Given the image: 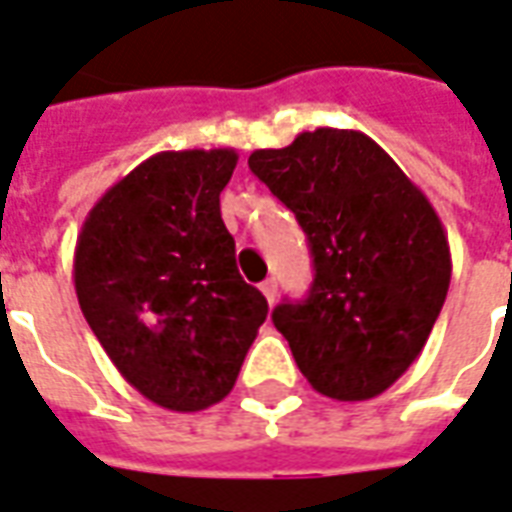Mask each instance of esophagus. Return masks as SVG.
Returning <instances> with one entry per match:
<instances>
[{"label":"esophagus","instance_id":"34e87169","mask_svg":"<svg viewBox=\"0 0 512 512\" xmlns=\"http://www.w3.org/2000/svg\"><path fill=\"white\" fill-rule=\"evenodd\" d=\"M262 295L267 297V303L273 306L275 303V297H278V284H275V278H267L262 284Z\"/></svg>","mask_w":512,"mask_h":512}]
</instances>
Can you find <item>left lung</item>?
I'll return each instance as SVG.
<instances>
[{"label": "left lung", "instance_id": "1", "mask_svg": "<svg viewBox=\"0 0 512 512\" xmlns=\"http://www.w3.org/2000/svg\"><path fill=\"white\" fill-rule=\"evenodd\" d=\"M248 165L295 212L314 256L308 297L275 308V328L311 389L378 397L419 358L447 300L452 256L436 209L355 129L297 134Z\"/></svg>", "mask_w": 512, "mask_h": 512}]
</instances>
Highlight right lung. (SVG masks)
Listing matches in <instances>:
<instances>
[{"label": "right lung", "instance_id": "obj_1", "mask_svg": "<svg viewBox=\"0 0 512 512\" xmlns=\"http://www.w3.org/2000/svg\"><path fill=\"white\" fill-rule=\"evenodd\" d=\"M237 159L234 148L154 154L101 195L76 237L90 331L126 383L168 411L223 400L267 320L220 217Z\"/></svg>", "mask_w": 512, "mask_h": 512}]
</instances>
